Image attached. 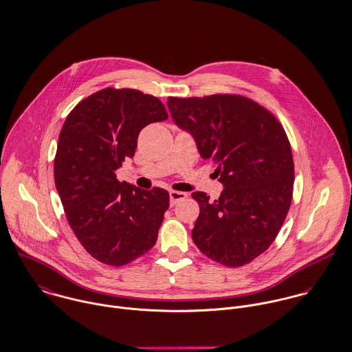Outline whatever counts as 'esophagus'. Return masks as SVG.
Masks as SVG:
<instances>
[{"label": "esophagus", "mask_w": 352, "mask_h": 352, "mask_svg": "<svg viewBox=\"0 0 352 352\" xmlns=\"http://www.w3.org/2000/svg\"><path fill=\"white\" fill-rule=\"evenodd\" d=\"M187 198L186 192H180V191H170L169 192V199H170V206H175L179 201H183Z\"/></svg>", "instance_id": "34e87169"}]
</instances>
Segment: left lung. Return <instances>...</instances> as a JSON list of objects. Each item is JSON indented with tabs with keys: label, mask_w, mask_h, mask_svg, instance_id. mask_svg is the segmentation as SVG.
<instances>
[{
	"label": "left lung",
	"mask_w": 352,
	"mask_h": 352,
	"mask_svg": "<svg viewBox=\"0 0 352 352\" xmlns=\"http://www.w3.org/2000/svg\"><path fill=\"white\" fill-rule=\"evenodd\" d=\"M166 104L199 155L217 164L224 187L214 201L192 192L201 210L194 243L226 266L251 262L273 243L291 205L294 160L285 131L270 112L239 96L169 97Z\"/></svg>",
	"instance_id": "obj_1"
}]
</instances>
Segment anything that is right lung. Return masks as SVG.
Masks as SVG:
<instances>
[{
	"label": "right lung",
	"instance_id": "right-lung-1",
	"mask_svg": "<svg viewBox=\"0 0 352 352\" xmlns=\"http://www.w3.org/2000/svg\"><path fill=\"white\" fill-rule=\"evenodd\" d=\"M168 118L162 102L132 89H105L79 102L65 120L54 158V182L67 220L86 251L122 266L154 244L169 194L120 183L139 132Z\"/></svg>",
	"mask_w": 352,
	"mask_h": 352
}]
</instances>
